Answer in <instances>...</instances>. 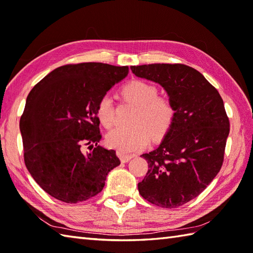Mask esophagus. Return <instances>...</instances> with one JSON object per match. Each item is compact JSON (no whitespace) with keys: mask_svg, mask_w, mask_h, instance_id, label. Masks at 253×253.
<instances>
[{"mask_svg":"<svg viewBox=\"0 0 253 253\" xmlns=\"http://www.w3.org/2000/svg\"><path fill=\"white\" fill-rule=\"evenodd\" d=\"M116 154H117V157L121 159V161L123 163H127L128 161H130L132 158H133V155H129V154H125V153H123V152H121V151H118V152H116Z\"/></svg>","mask_w":253,"mask_h":253,"instance_id":"1","label":"esophagus"}]
</instances>
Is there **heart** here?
<instances>
[{"mask_svg":"<svg viewBox=\"0 0 253 253\" xmlns=\"http://www.w3.org/2000/svg\"><path fill=\"white\" fill-rule=\"evenodd\" d=\"M154 84L132 80L122 89L124 101L137 106L131 128H115L106 135V144L123 153L147 148L151 140H160L170 129L175 109L170 100L161 96ZM115 105L109 94L102 95L96 105V116L105 128L115 123Z\"/></svg>","mask_w":253,"mask_h":253,"instance_id":"heart-1","label":"heart"}]
</instances>
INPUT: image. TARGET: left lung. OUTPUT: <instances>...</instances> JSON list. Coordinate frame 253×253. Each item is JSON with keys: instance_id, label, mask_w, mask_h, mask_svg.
<instances>
[{"instance_id": "8db88e82", "label": "left lung", "mask_w": 253, "mask_h": 253, "mask_svg": "<svg viewBox=\"0 0 253 253\" xmlns=\"http://www.w3.org/2000/svg\"><path fill=\"white\" fill-rule=\"evenodd\" d=\"M130 69L162 85L175 109L159 148L141 155L149 169L138 184L139 193L158 207L178 208L200 195L222 168L229 133L223 99L201 73L184 64Z\"/></svg>"}]
</instances>
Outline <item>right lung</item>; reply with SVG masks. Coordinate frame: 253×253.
<instances>
[{
	"label": "right lung",
	"mask_w": 253,
	"mask_h": 253,
	"mask_svg": "<svg viewBox=\"0 0 253 253\" xmlns=\"http://www.w3.org/2000/svg\"><path fill=\"white\" fill-rule=\"evenodd\" d=\"M128 66L103 63L69 64L40 80L26 100L19 128L24 160L36 182L66 203L98 195L109 171L121 164L101 140L96 105L125 78ZM90 151L84 154L82 147Z\"/></svg>",
	"instance_id": "add662e5"
}]
</instances>
